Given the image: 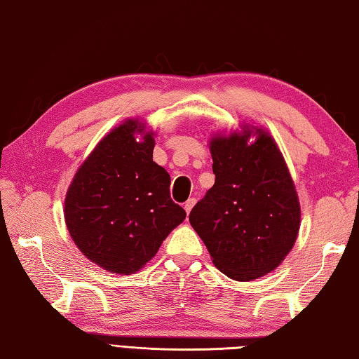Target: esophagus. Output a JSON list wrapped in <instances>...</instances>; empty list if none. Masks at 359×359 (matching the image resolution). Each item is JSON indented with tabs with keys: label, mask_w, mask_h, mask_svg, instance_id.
Instances as JSON below:
<instances>
[{
	"label": "esophagus",
	"mask_w": 359,
	"mask_h": 359,
	"mask_svg": "<svg viewBox=\"0 0 359 359\" xmlns=\"http://www.w3.org/2000/svg\"><path fill=\"white\" fill-rule=\"evenodd\" d=\"M196 205V199L194 198H189L187 202H185V205H184V208H185V212L187 213H189L193 210V207Z\"/></svg>",
	"instance_id": "34e87169"
}]
</instances>
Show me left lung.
Listing matches in <instances>:
<instances>
[{"label":"left lung","mask_w":359,"mask_h":359,"mask_svg":"<svg viewBox=\"0 0 359 359\" xmlns=\"http://www.w3.org/2000/svg\"><path fill=\"white\" fill-rule=\"evenodd\" d=\"M252 135L256 140L252 144ZM215 185L189 213L217 269L236 282L272 272L290 254L300 227L296 187L268 132L244 126L241 133L210 142Z\"/></svg>","instance_id":"1"}]
</instances>
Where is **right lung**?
Listing matches in <instances>:
<instances>
[{"mask_svg":"<svg viewBox=\"0 0 359 359\" xmlns=\"http://www.w3.org/2000/svg\"><path fill=\"white\" fill-rule=\"evenodd\" d=\"M152 135L138 119L119 124L97 143L67 191L63 213L74 244L114 273L142 269L187 217L171 199L170 174L152 160Z\"/></svg>","mask_w":359,"mask_h":359,"instance_id":"add662e5","label":"right lung"}]
</instances>
